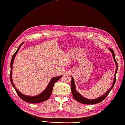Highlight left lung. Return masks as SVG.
I'll return each instance as SVG.
<instances>
[{"mask_svg": "<svg viewBox=\"0 0 125 125\" xmlns=\"http://www.w3.org/2000/svg\"><path fill=\"white\" fill-rule=\"evenodd\" d=\"M110 51L112 53V56L113 58V59H114L115 63V65H116V69H115V76H114V80H113V83L111 85V87L110 88V89L108 90L106 93H105L103 95H102L101 96L99 97L98 98H96V99H88L87 98L84 97L83 96H82L81 94L79 93L76 90V87H75V84L74 83V78L73 77H72V81H71V91L72 93V95H73V97L75 98V99L76 101L78 102L81 103L82 104H95L97 103H99L103 101L105 99V98L107 96L109 95V94L110 92L112 89V88H113L115 85V83L116 81V74H117V72L118 71V63L116 61L115 59V53L114 51L112 49H109Z\"/></svg>", "mask_w": 125, "mask_h": 125, "instance_id": "8db88e82", "label": "left lung"}]
</instances>
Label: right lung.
Here are the masks:
<instances>
[{"label":"right lung","mask_w":125,"mask_h":125,"mask_svg":"<svg viewBox=\"0 0 125 125\" xmlns=\"http://www.w3.org/2000/svg\"><path fill=\"white\" fill-rule=\"evenodd\" d=\"M23 44V42L21 44V45L19 46L18 48L17 51H16L14 54L13 55V57L12 58V60H11L10 62V82L11 83H12L13 88H14L15 90L16 91V93L18 95V96L20 97V98L22 99L23 101L29 103H39L43 102L44 101H45L46 100H48V99L50 98V97L52 91V89H53V86L55 84V83L58 80H59L60 79V77L62 76V75H60L59 76H56V77H54L53 78H52L51 79L50 81V82L49 83V84L47 86L46 88H45V89L44 90L42 93L38 94V95L36 96H27V95H25L22 93H21L20 91H19L17 89H16L15 87V85H14L13 82V80H12V67H13V62H14V58L16 56V54H17L18 52L19 51V49H20V47L21 45Z\"/></svg>","instance_id":"right-lung-1"}]
</instances>
